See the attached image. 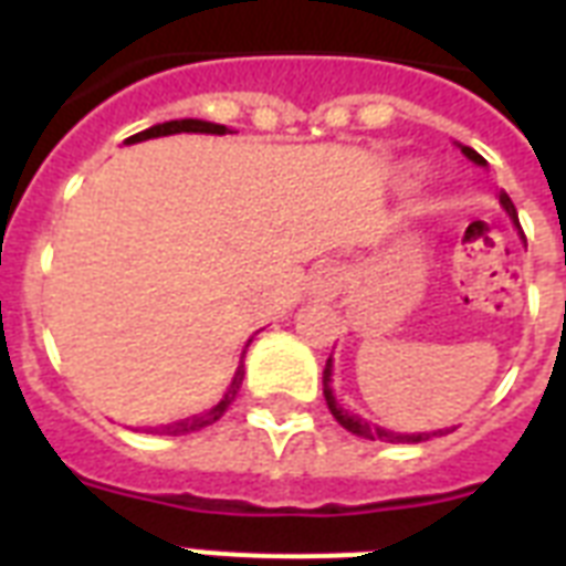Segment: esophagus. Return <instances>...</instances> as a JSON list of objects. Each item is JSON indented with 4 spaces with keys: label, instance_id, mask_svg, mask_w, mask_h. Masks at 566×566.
I'll return each instance as SVG.
<instances>
[{
    "label": "esophagus",
    "instance_id": "34e87169",
    "mask_svg": "<svg viewBox=\"0 0 566 566\" xmlns=\"http://www.w3.org/2000/svg\"><path fill=\"white\" fill-rule=\"evenodd\" d=\"M344 287V270L337 264H319L314 273H311L308 291L319 300H332L337 296V291Z\"/></svg>",
    "mask_w": 566,
    "mask_h": 566
}]
</instances>
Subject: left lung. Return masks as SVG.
Returning a JSON list of instances; mask_svg holds the SVG:
<instances>
[{
    "instance_id": "obj_1",
    "label": "left lung",
    "mask_w": 566,
    "mask_h": 566,
    "mask_svg": "<svg viewBox=\"0 0 566 566\" xmlns=\"http://www.w3.org/2000/svg\"><path fill=\"white\" fill-rule=\"evenodd\" d=\"M461 153H464L470 161L482 164V167H484V158L475 153V149H470V146H461ZM500 205L505 208V211H509L511 220L517 222V208H514V202H511V196L505 193V190L500 193ZM517 226H520V222H517ZM323 396H326V405H328V411H332V417H335V420L340 422L346 431L358 434V438L385 440V443H420V440L431 438V434H426V431H422V434H396V431H387V429H381V426H373V422L361 420L358 413L340 408V405H337V399H335V394H332V358H328L326 370H323ZM434 434H438V431H434Z\"/></svg>"
}]
</instances>
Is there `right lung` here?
Returning a JSON list of instances; mask_svg holds the SVG:
<instances>
[{
    "instance_id": "1",
    "label": "right lung",
    "mask_w": 566,
    "mask_h": 566,
    "mask_svg": "<svg viewBox=\"0 0 566 566\" xmlns=\"http://www.w3.org/2000/svg\"><path fill=\"white\" fill-rule=\"evenodd\" d=\"M179 132H199V135H226L229 128L226 126H217V123H205V119H170V123H158V126L146 128V132H137L126 140V144H140V140H149V137H164V135H179ZM249 346V344H247ZM243 358H247V349L240 355V364L238 370H234V378H231L229 390L222 396L220 402L208 408L205 413H193L188 420H179V422H170V426H161V434H190V431H199L205 426H213V422L220 420L222 413L229 411V405L234 402V396H238L240 385H243Z\"/></svg>"
}]
</instances>
